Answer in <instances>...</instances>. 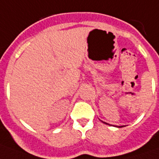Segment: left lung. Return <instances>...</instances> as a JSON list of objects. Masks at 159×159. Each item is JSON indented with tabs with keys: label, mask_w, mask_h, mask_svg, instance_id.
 Masks as SVG:
<instances>
[{
	"label": "left lung",
	"mask_w": 159,
	"mask_h": 159,
	"mask_svg": "<svg viewBox=\"0 0 159 159\" xmlns=\"http://www.w3.org/2000/svg\"><path fill=\"white\" fill-rule=\"evenodd\" d=\"M103 123H104V122H103ZM107 124H108V123H107ZM122 127H123V126H120L119 128H122Z\"/></svg>",
	"instance_id": "obj_1"
}]
</instances>
